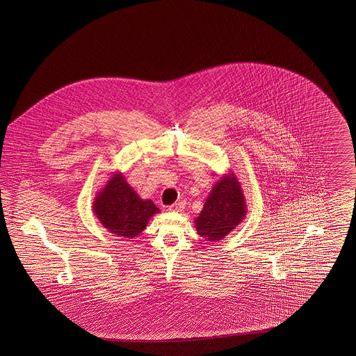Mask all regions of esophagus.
Returning a JSON list of instances; mask_svg holds the SVG:
<instances>
[{
	"label": "esophagus",
	"instance_id": "1",
	"mask_svg": "<svg viewBox=\"0 0 356 356\" xmlns=\"http://www.w3.org/2000/svg\"><path fill=\"white\" fill-rule=\"evenodd\" d=\"M184 208H186V203L179 202V203L172 204L170 207V212H181V211H184Z\"/></svg>",
	"mask_w": 356,
	"mask_h": 356
}]
</instances>
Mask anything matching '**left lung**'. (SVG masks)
I'll list each match as a JSON object with an SVG mask.
<instances>
[{
    "label": "left lung",
    "instance_id": "left-lung-1",
    "mask_svg": "<svg viewBox=\"0 0 356 356\" xmlns=\"http://www.w3.org/2000/svg\"><path fill=\"white\" fill-rule=\"evenodd\" d=\"M247 215L243 188L234 172L222 175L212 186L195 227L207 241H219L231 234Z\"/></svg>",
    "mask_w": 356,
    "mask_h": 356
}]
</instances>
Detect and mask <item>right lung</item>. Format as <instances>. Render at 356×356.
Returning <instances> with one entry per match:
<instances>
[{
    "label": "right lung",
    "mask_w": 356,
    "mask_h": 356,
    "mask_svg": "<svg viewBox=\"0 0 356 356\" xmlns=\"http://www.w3.org/2000/svg\"><path fill=\"white\" fill-rule=\"evenodd\" d=\"M93 212L109 234L135 238L160 209L152 200L141 199L121 172H113L106 184L96 193Z\"/></svg>",
    "instance_id": "obj_1"
}]
</instances>
